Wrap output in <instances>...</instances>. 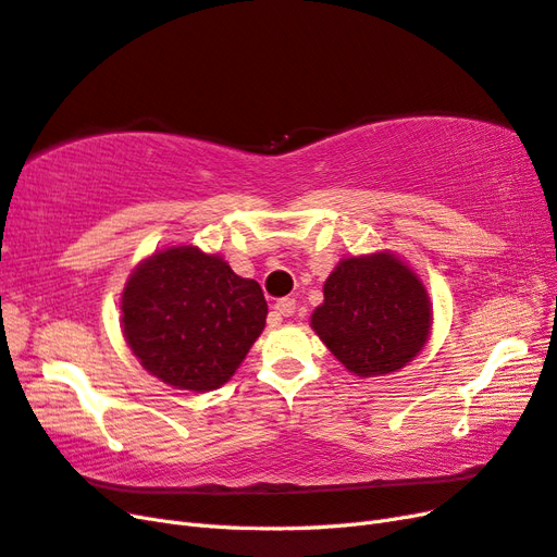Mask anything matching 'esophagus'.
<instances>
[{"label":"esophagus","mask_w":557,"mask_h":557,"mask_svg":"<svg viewBox=\"0 0 557 557\" xmlns=\"http://www.w3.org/2000/svg\"><path fill=\"white\" fill-rule=\"evenodd\" d=\"M295 309H297V302L293 297H283L274 305V313H278V315H293Z\"/></svg>","instance_id":"esophagus-1"}]
</instances>
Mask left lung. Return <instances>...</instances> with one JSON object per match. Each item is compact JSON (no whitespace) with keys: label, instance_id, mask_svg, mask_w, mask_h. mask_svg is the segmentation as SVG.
Here are the masks:
<instances>
[{"label":"left lung","instance_id":"left-lung-1","mask_svg":"<svg viewBox=\"0 0 557 557\" xmlns=\"http://www.w3.org/2000/svg\"><path fill=\"white\" fill-rule=\"evenodd\" d=\"M433 305L424 281L391 250L342 258L323 283L311 330L356 377L398 372L426 347Z\"/></svg>","mask_w":557,"mask_h":557}]
</instances>
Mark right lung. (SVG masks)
Masks as SVG:
<instances>
[{"mask_svg": "<svg viewBox=\"0 0 557 557\" xmlns=\"http://www.w3.org/2000/svg\"><path fill=\"white\" fill-rule=\"evenodd\" d=\"M122 327L140 366L183 391L220 388L262 335L267 299L220 252L166 246L133 269L122 290Z\"/></svg>", "mask_w": 557, "mask_h": 557, "instance_id": "add662e5", "label": "right lung"}]
</instances>
